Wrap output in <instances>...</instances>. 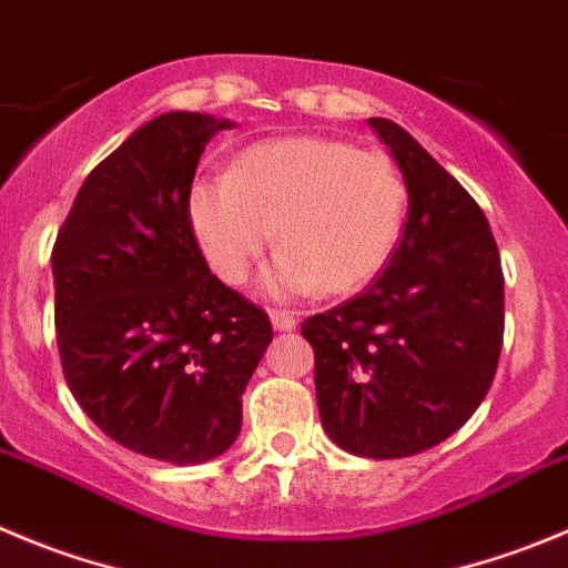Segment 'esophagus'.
<instances>
[{"label":"esophagus","instance_id":"esophagus-1","mask_svg":"<svg viewBox=\"0 0 568 568\" xmlns=\"http://www.w3.org/2000/svg\"><path fill=\"white\" fill-rule=\"evenodd\" d=\"M270 321H273V328H278V332H293L298 326V317L287 310H270Z\"/></svg>","mask_w":568,"mask_h":568}]
</instances>
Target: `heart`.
I'll use <instances>...</instances> for the list:
<instances>
[{
    "label": "heart",
    "mask_w": 568,
    "mask_h": 568,
    "mask_svg": "<svg viewBox=\"0 0 568 568\" xmlns=\"http://www.w3.org/2000/svg\"><path fill=\"white\" fill-rule=\"evenodd\" d=\"M407 217V183L379 150L323 136L251 144L229 175L189 189V223L214 273L242 284L273 242V295L351 293L390 258Z\"/></svg>",
    "instance_id": "1"
}]
</instances>
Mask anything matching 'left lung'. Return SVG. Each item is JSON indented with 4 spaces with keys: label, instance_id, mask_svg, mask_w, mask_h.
Instances as JSON below:
<instances>
[{
    "label": "left lung",
    "instance_id": "8db88e82",
    "mask_svg": "<svg viewBox=\"0 0 568 568\" xmlns=\"http://www.w3.org/2000/svg\"><path fill=\"white\" fill-rule=\"evenodd\" d=\"M407 183L404 234L365 293L301 323L323 429L374 460L455 435L488 396L505 334L499 247L477 200L404 128L374 116Z\"/></svg>",
    "mask_w": 568,
    "mask_h": 568
}]
</instances>
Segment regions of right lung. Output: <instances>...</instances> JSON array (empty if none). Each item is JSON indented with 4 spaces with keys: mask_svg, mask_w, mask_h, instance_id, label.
<instances>
[{
    "mask_svg": "<svg viewBox=\"0 0 568 568\" xmlns=\"http://www.w3.org/2000/svg\"><path fill=\"white\" fill-rule=\"evenodd\" d=\"M229 119L172 111L89 172L52 247L63 379L108 437L197 466L242 426V393L273 339L262 306L209 270L189 189Z\"/></svg>",
    "mask_w": 568,
    "mask_h": 568,
    "instance_id": "obj_1",
    "label": "right lung"
}]
</instances>
